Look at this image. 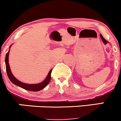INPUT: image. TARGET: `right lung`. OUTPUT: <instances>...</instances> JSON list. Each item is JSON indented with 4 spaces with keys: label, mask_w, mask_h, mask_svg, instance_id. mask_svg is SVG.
<instances>
[{
    "label": "right lung",
    "mask_w": 121,
    "mask_h": 121,
    "mask_svg": "<svg viewBox=\"0 0 121 121\" xmlns=\"http://www.w3.org/2000/svg\"><path fill=\"white\" fill-rule=\"evenodd\" d=\"M9 51L8 53L6 55L5 58V64H6V72L8 74V76L10 81L12 82L13 84L16 85L18 86L20 88H23L24 89H26L27 91H34L37 92L39 91L42 90L49 83L51 79V72H52V69H51L49 72L48 75L46 78L41 83H38V84H26V83H24L23 82H20L18 81L16 78H15V76L13 75L12 73L11 70H10V66H9Z\"/></svg>",
    "instance_id": "right-lung-1"
}]
</instances>
